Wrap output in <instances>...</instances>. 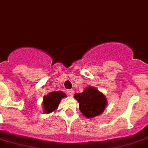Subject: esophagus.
Returning <instances> with one entry per match:
<instances>
[{
	"label": "esophagus",
	"instance_id": "obj_1",
	"mask_svg": "<svg viewBox=\"0 0 148 148\" xmlns=\"http://www.w3.org/2000/svg\"><path fill=\"white\" fill-rule=\"evenodd\" d=\"M68 95H71V96H72V95H74V89H68Z\"/></svg>",
	"mask_w": 148,
	"mask_h": 148
}]
</instances>
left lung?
<instances>
[{"instance_id": "8db88e82", "label": "left lung", "mask_w": 148, "mask_h": 148, "mask_svg": "<svg viewBox=\"0 0 148 148\" xmlns=\"http://www.w3.org/2000/svg\"><path fill=\"white\" fill-rule=\"evenodd\" d=\"M79 102V109L87 118H92L105 110L108 102L105 95L96 88L88 86L81 93L74 94Z\"/></svg>"}]
</instances>
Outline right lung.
I'll return each mask as SVG.
<instances>
[{"instance_id": "add662e5", "label": "right lung", "mask_w": 148, "mask_h": 148, "mask_svg": "<svg viewBox=\"0 0 148 148\" xmlns=\"http://www.w3.org/2000/svg\"><path fill=\"white\" fill-rule=\"evenodd\" d=\"M66 96L63 92H52L43 97V112L45 114L53 112L59 106L61 99Z\"/></svg>"}]
</instances>
